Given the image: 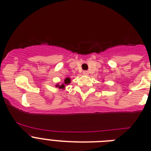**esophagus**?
<instances>
[{
	"instance_id": "1",
	"label": "esophagus",
	"mask_w": 151,
	"mask_h": 151,
	"mask_svg": "<svg viewBox=\"0 0 151 151\" xmlns=\"http://www.w3.org/2000/svg\"><path fill=\"white\" fill-rule=\"evenodd\" d=\"M83 74H84V75H88V72L87 71H83Z\"/></svg>"
}]
</instances>
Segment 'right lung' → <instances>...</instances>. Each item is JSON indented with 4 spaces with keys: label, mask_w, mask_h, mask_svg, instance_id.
I'll return each mask as SVG.
<instances>
[{
    "label": "right lung",
    "mask_w": 151,
    "mask_h": 151,
    "mask_svg": "<svg viewBox=\"0 0 151 151\" xmlns=\"http://www.w3.org/2000/svg\"><path fill=\"white\" fill-rule=\"evenodd\" d=\"M64 82H65V84H68V83H70V82H71V80H70L69 78H68V77H67L66 79H65ZM57 87H59L60 88H63L65 87V85L63 84V85H61V86H59V85H57Z\"/></svg>",
    "instance_id": "obj_1"
}]
</instances>
